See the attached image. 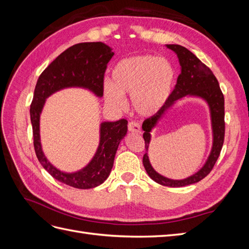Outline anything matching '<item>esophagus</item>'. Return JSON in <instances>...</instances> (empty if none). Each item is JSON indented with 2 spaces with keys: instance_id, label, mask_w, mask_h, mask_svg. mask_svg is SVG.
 Segmentation results:
<instances>
[{
  "instance_id": "obj_1",
  "label": "esophagus",
  "mask_w": 249,
  "mask_h": 249,
  "mask_svg": "<svg viewBox=\"0 0 249 249\" xmlns=\"http://www.w3.org/2000/svg\"><path fill=\"white\" fill-rule=\"evenodd\" d=\"M127 129L132 133H141V126L137 122H131L127 124Z\"/></svg>"
}]
</instances>
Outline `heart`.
Returning a JSON list of instances; mask_svg holds the SVG:
<instances>
[{"label":"heart","instance_id":"b5f03b06","mask_svg":"<svg viewBox=\"0 0 249 249\" xmlns=\"http://www.w3.org/2000/svg\"><path fill=\"white\" fill-rule=\"evenodd\" d=\"M171 63L153 55H137L120 60L112 71V83L106 81L105 100L114 108H123V95H131L133 108L142 116L160 111L175 85Z\"/></svg>","mask_w":249,"mask_h":249}]
</instances>
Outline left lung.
Wrapping results in <instances>:
<instances>
[{"mask_svg":"<svg viewBox=\"0 0 249 249\" xmlns=\"http://www.w3.org/2000/svg\"><path fill=\"white\" fill-rule=\"evenodd\" d=\"M168 49L176 53L180 64V73L178 74L175 89L169 96L168 101L164 107L158 111L155 115L145 119L142 124L143 139L145 142V150L147 151L150 141V132L155 126L163 113L171 107L174 102L186 95H195L206 99L209 104L213 118V147L204 167L195 175L185 180H170L156 173L149 163L148 156L145 152L143 156V165L147 175L158 184L167 187H184L197 183L205 178L220 155L221 148L224 141L225 123H224V96L219 87L216 77L209 67L203 64L200 60L195 56L189 50L178 46V44H167Z\"/></svg>","mask_w":249,"mask_h":249,"instance_id":"left-lung-1","label":"left lung"}]
</instances>
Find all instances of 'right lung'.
<instances>
[{
  "label": "right lung",
  "mask_w": 249,
  "mask_h": 249,
  "mask_svg": "<svg viewBox=\"0 0 249 249\" xmlns=\"http://www.w3.org/2000/svg\"><path fill=\"white\" fill-rule=\"evenodd\" d=\"M113 55L114 53L103 42H82L65 50L41 72L30 106L37 159L53 178L78 189L94 188L103 184L109 177L119 143L127 131V120L103 123L100 145L91 162L78 172L64 173L50 164L42 153L39 116L47 97L65 87H84L97 96H103L105 72Z\"/></svg>",
  "instance_id": "add662e5"
}]
</instances>
